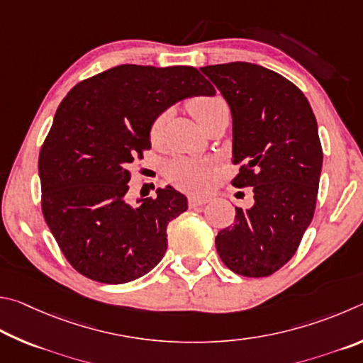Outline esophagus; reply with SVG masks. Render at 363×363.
Instances as JSON below:
<instances>
[{
  "label": "esophagus",
  "instance_id": "1",
  "mask_svg": "<svg viewBox=\"0 0 363 363\" xmlns=\"http://www.w3.org/2000/svg\"><path fill=\"white\" fill-rule=\"evenodd\" d=\"M208 201L211 199L206 198V196H189L188 204L189 207H201V206H206Z\"/></svg>",
  "mask_w": 363,
  "mask_h": 363
}]
</instances>
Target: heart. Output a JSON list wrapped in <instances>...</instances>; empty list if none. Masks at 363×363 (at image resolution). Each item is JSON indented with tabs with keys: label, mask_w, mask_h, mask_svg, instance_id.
I'll return each mask as SVG.
<instances>
[{
	"label": "heart",
	"mask_w": 363,
	"mask_h": 363,
	"mask_svg": "<svg viewBox=\"0 0 363 363\" xmlns=\"http://www.w3.org/2000/svg\"><path fill=\"white\" fill-rule=\"evenodd\" d=\"M189 113L198 121L202 127L215 113L221 108H226V104L220 97H198L189 101ZM165 129V116H159L155 119L150 129V138L152 145H159L162 142ZM213 174V167L211 162L201 161V159L191 157H178L172 161L167 169L169 180L177 188L185 189V191H202L206 189Z\"/></svg>",
	"instance_id": "b5f03b06"
}]
</instances>
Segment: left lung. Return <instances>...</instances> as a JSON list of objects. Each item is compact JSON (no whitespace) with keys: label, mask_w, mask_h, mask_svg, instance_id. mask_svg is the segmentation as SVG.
<instances>
[{"label":"left lung","mask_w":363,"mask_h":363,"mask_svg":"<svg viewBox=\"0 0 363 363\" xmlns=\"http://www.w3.org/2000/svg\"><path fill=\"white\" fill-rule=\"evenodd\" d=\"M230 105L233 159L242 164L233 180L252 188L253 206L215 238L228 268L266 277L295 255L314 217L322 170L317 121L294 82L249 62L202 67Z\"/></svg>","instance_id":"1"}]
</instances>
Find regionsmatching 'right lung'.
<instances>
[{"mask_svg": "<svg viewBox=\"0 0 363 363\" xmlns=\"http://www.w3.org/2000/svg\"><path fill=\"white\" fill-rule=\"evenodd\" d=\"M212 97L193 67L124 63L76 84L62 100L40 152L44 220L73 268L101 284L145 276L167 250V225L188 208L170 185L127 201L130 164L151 148L150 129L169 106Z\"/></svg>", "mask_w": 363, "mask_h": 363, "instance_id": "right-lung-1", "label": "right lung"}]
</instances>
